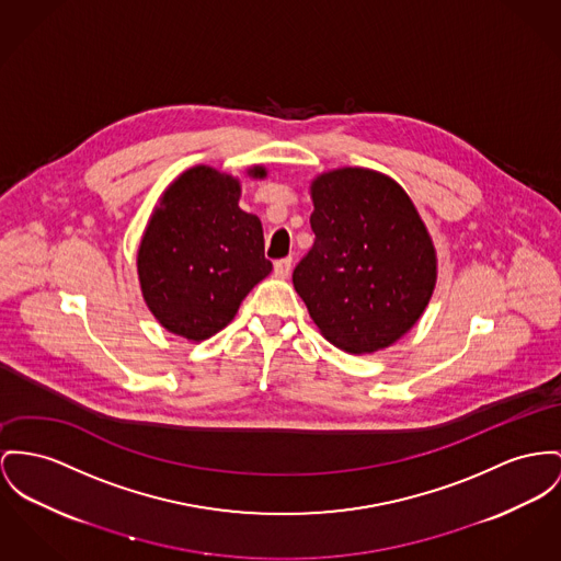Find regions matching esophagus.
<instances>
[{"label": "esophagus", "mask_w": 561, "mask_h": 561, "mask_svg": "<svg viewBox=\"0 0 561 561\" xmlns=\"http://www.w3.org/2000/svg\"><path fill=\"white\" fill-rule=\"evenodd\" d=\"M274 274H276L278 278H287V276L291 274V257L278 260V262L274 263Z\"/></svg>", "instance_id": "esophagus-1"}]
</instances>
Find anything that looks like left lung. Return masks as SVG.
<instances>
[{
	"mask_svg": "<svg viewBox=\"0 0 561 561\" xmlns=\"http://www.w3.org/2000/svg\"><path fill=\"white\" fill-rule=\"evenodd\" d=\"M314 244L294 287L334 346H391L425 312L438 278L432 236L409 193L387 174L337 168L310 183Z\"/></svg>",
	"mask_w": 561,
	"mask_h": 561,
	"instance_id": "1",
	"label": "left lung"
}]
</instances>
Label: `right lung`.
Segmentation results:
<instances>
[{
  "label": "right lung",
  "mask_w": 561,
  "mask_h": 561,
  "mask_svg": "<svg viewBox=\"0 0 561 561\" xmlns=\"http://www.w3.org/2000/svg\"><path fill=\"white\" fill-rule=\"evenodd\" d=\"M265 179L263 165L247 170ZM242 185L210 165L188 168L161 193L138 247L142 298L161 328L188 342L215 336L272 272L262 221L238 206Z\"/></svg>",
  "instance_id": "1"
}]
</instances>
